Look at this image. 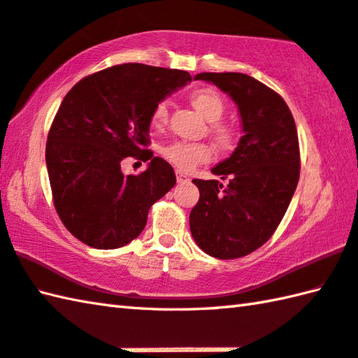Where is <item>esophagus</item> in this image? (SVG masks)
<instances>
[{"instance_id": "1", "label": "esophagus", "mask_w": 358, "mask_h": 358, "mask_svg": "<svg viewBox=\"0 0 358 358\" xmlns=\"http://www.w3.org/2000/svg\"><path fill=\"white\" fill-rule=\"evenodd\" d=\"M176 176H178V182H179V184H184V182H188V180H190V178H188L187 174L180 173V171H178V173H176Z\"/></svg>"}]
</instances>
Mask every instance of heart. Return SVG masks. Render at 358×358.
<instances>
[{"label": "heart", "mask_w": 358, "mask_h": 358, "mask_svg": "<svg viewBox=\"0 0 358 358\" xmlns=\"http://www.w3.org/2000/svg\"><path fill=\"white\" fill-rule=\"evenodd\" d=\"M192 106L207 121H212L208 132H210L215 143L222 151H232L238 143V127L229 121L220 120L224 113L226 103L217 90L199 89L192 93ZM168 106L166 103H157L151 112V124L162 127L166 124ZM164 157L178 168L179 171L188 173L212 159V148L206 143H187V141H174L162 150Z\"/></svg>", "instance_id": "heart-1"}]
</instances>
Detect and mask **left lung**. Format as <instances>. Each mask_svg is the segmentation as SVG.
Listing matches in <instances>:
<instances>
[{
    "label": "left lung",
    "mask_w": 358,
    "mask_h": 358,
    "mask_svg": "<svg viewBox=\"0 0 358 358\" xmlns=\"http://www.w3.org/2000/svg\"><path fill=\"white\" fill-rule=\"evenodd\" d=\"M227 93L243 124L232 156L212 173L229 179H193L199 201L190 212V231L206 254L221 260L245 257L271 238L299 180L298 131L279 93L243 73H199Z\"/></svg>",
    "instance_id": "8db88e82"
}]
</instances>
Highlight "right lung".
Listing matches in <instances>:
<instances>
[{
    "instance_id": "right-lung-1",
    "label": "right lung",
    "mask_w": 358,
    "mask_h": 358,
    "mask_svg": "<svg viewBox=\"0 0 358 358\" xmlns=\"http://www.w3.org/2000/svg\"><path fill=\"white\" fill-rule=\"evenodd\" d=\"M190 80L182 70L123 64L89 74L65 95L46 140V168L60 221L87 246L117 249L137 238L151 206L176 184L173 166L146 148L154 106ZM127 157L152 162L124 177Z\"/></svg>"
}]
</instances>
